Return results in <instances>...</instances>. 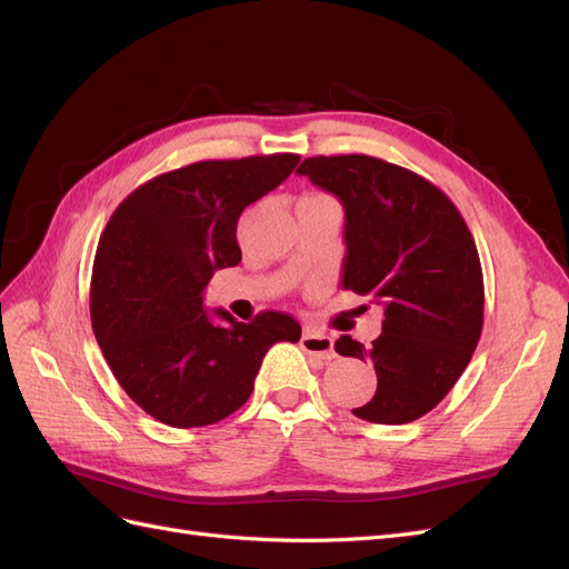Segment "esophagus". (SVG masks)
<instances>
[{
    "label": "esophagus",
    "mask_w": 569,
    "mask_h": 569,
    "mask_svg": "<svg viewBox=\"0 0 569 569\" xmlns=\"http://www.w3.org/2000/svg\"><path fill=\"white\" fill-rule=\"evenodd\" d=\"M301 349L308 353V356H316L320 360H332L337 353H335V341L332 337L327 335H320V332H313V330H306L301 335Z\"/></svg>",
    "instance_id": "obj_1"
}]
</instances>
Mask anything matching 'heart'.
Segmentation results:
<instances>
[{"label":"heart","mask_w":569,"mask_h":569,"mask_svg":"<svg viewBox=\"0 0 569 569\" xmlns=\"http://www.w3.org/2000/svg\"><path fill=\"white\" fill-rule=\"evenodd\" d=\"M308 197H325V194H308Z\"/></svg>","instance_id":"obj_1"}]
</instances>
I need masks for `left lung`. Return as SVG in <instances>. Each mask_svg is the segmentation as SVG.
Here are the masks:
<instances>
[{
  "instance_id": "obj_1",
  "label": "left lung",
  "mask_w": 569,
  "mask_h": 569,
  "mask_svg": "<svg viewBox=\"0 0 569 569\" xmlns=\"http://www.w3.org/2000/svg\"><path fill=\"white\" fill-rule=\"evenodd\" d=\"M347 213L341 287L382 306L372 349L341 335V356L372 360L377 391L353 416L406 425L453 389L485 322V278L475 239L439 187L366 153L311 157L299 168Z\"/></svg>"
}]
</instances>
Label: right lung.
I'll use <instances>...</instances> for the list:
<instances>
[{"label": "right lung", "mask_w": 569, "mask_h": 569, "mask_svg": "<svg viewBox=\"0 0 569 569\" xmlns=\"http://www.w3.org/2000/svg\"><path fill=\"white\" fill-rule=\"evenodd\" d=\"M297 163V153L199 161L137 187L113 211L92 268V330L118 385L159 422L226 420L247 403L272 343L299 341L287 313L239 322L216 308V322L201 301L216 270L242 261L239 216Z\"/></svg>", "instance_id": "1"}]
</instances>
